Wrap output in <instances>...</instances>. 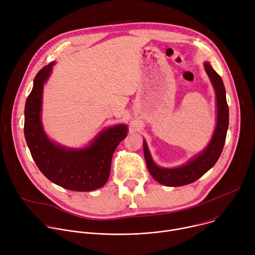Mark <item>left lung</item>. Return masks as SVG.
<instances>
[{"label":"left lung","instance_id":"1","mask_svg":"<svg viewBox=\"0 0 255 255\" xmlns=\"http://www.w3.org/2000/svg\"><path fill=\"white\" fill-rule=\"evenodd\" d=\"M204 67L215 89L217 101V124L208 146L187 164L174 168H164L154 163L146 142L143 141L144 157L150 174L159 184L167 187H180L194 183L215 165L224 147L229 125V108L226 101L225 87L221 77L209 62H205Z\"/></svg>","mask_w":255,"mask_h":255}]
</instances>
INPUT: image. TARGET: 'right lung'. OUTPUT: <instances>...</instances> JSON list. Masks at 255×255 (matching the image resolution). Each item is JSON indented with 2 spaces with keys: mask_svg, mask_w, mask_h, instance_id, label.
<instances>
[{
  "mask_svg": "<svg viewBox=\"0 0 255 255\" xmlns=\"http://www.w3.org/2000/svg\"><path fill=\"white\" fill-rule=\"evenodd\" d=\"M53 65L50 62L42 67L34 79L25 104V139L36 165L50 181L66 190L91 192L107 183L113 153L128 128L122 124L108 128L82 149L66 148L49 140L41 123V105L43 86Z\"/></svg>",
  "mask_w": 255,
  "mask_h": 255,
  "instance_id": "right-lung-1",
  "label": "right lung"
}]
</instances>
